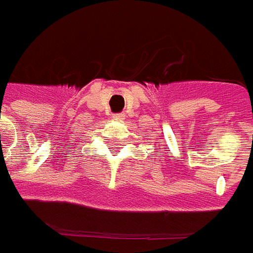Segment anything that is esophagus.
<instances>
[{"mask_svg":"<svg viewBox=\"0 0 253 253\" xmlns=\"http://www.w3.org/2000/svg\"><path fill=\"white\" fill-rule=\"evenodd\" d=\"M112 119L122 122L123 119H125V115H123V114H114V115H112Z\"/></svg>","mask_w":253,"mask_h":253,"instance_id":"1","label":"esophagus"}]
</instances>
